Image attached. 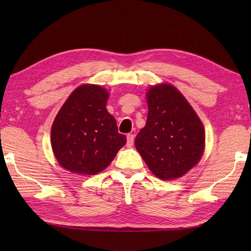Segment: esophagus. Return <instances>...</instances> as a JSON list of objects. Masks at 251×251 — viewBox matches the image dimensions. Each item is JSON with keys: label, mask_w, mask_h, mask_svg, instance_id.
<instances>
[{"label": "esophagus", "mask_w": 251, "mask_h": 251, "mask_svg": "<svg viewBox=\"0 0 251 251\" xmlns=\"http://www.w3.org/2000/svg\"><path fill=\"white\" fill-rule=\"evenodd\" d=\"M133 140H135V136H133L132 133H129V135L126 136V145L132 146L133 145Z\"/></svg>", "instance_id": "1"}]
</instances>
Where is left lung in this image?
Instances as JSON below:
<instances>
[{
  "instance_id": "8db88e82",
  "label": "left lung",
  "mask_w": 251,
  "mask_h": 251,
  "mask_svg": "<svg viewBox=\"0 0 251 251\" xmlns=\"http://www.w3.org/2000/svg\"><path fill=\"white\" fill-rule=\"evenodd\" d=\"M146 98V126L137 135L135 146L157 178L176 179L200 161L205 140L203 125L174 85H153Z\"/></svg>"
}]
</instances>
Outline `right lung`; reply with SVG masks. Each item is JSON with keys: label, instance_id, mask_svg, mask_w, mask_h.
Returning <instances> with one entry per match:
<instances>
[{"label": "right lung", "instance_id": "right-lung-1", "mask_svg": "<svg viewBox=\"0 0 251 251\" xmlns=\"http://www.w3.org/2000/svg\"><path fill=\"white\" fill-rule=\"evenodd\" d=\"M108 96L99 85L82 84L54 119L51 146L58 163L71 173L82 176L100 173L126 143L106 109Z\"/></svg>", "mask_w": 251, "mask_h": 251}]
</instances>
